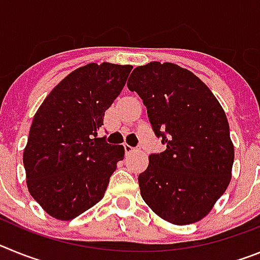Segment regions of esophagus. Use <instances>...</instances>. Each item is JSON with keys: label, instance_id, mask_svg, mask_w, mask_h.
<instances>
[{"label": "esophagus", "instance_id": "obj_1", "mask_svg": "<svg viewBox=\"0 0 260 260\" xmlns=\"http://www.w3.org/2000/svg\"><path fill=\"white\" fill-rule=\"evenodd\" d=\"M123 148H125V152H126V153H132V152H134V151L138 150V148H135V147L128 146L127 143L123 144Z\"/></svg>", "mask_w": 260, "mask_h": 260}]
</instances>
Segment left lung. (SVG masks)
Listing matches in <instances>:
<instances>
[{
  "mask_svg": "<svg viewBox=\"0 0 260 260\" xmlns=\"http://www.w3.org/2000/svg\"><path fill=\"white\" fill-rule=\"evenodd\" d=\"M127 88L143 100L156 137L167 146L150 155L139 174L142 198L165 221H199L232 178L234 146L224 109L197 75L171 62L135 68Z\"/></svg>",
  "mask_w": 260,
  "mask_h": 260,
  "instance_id": "1",
  "label": "left lung"
}]
</instances>
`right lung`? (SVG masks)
Here are the masks:
<instances>
[{
	"label": "right lung",
	"instance_id": "obj_1",
	"mask_svg": "<svg viewBox=\"0 0 260 260\" xmlns=\"http://www.w3.org/2000/svg\"><path fill=\"white\" fill-rule=\"evenodd\" d=\"M132 69L110 62L75 69L34 116L23 151L27 187L54 219L73 220L104 197L125 148L96 137Z\"/></svg>",
	"mask_w": 260,
	"mask_h": 260
}]
</instances>
